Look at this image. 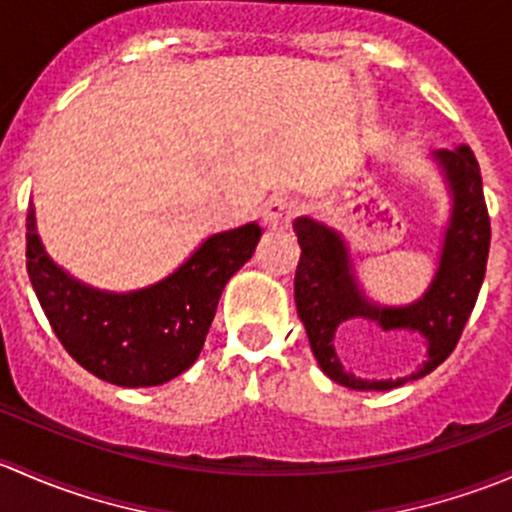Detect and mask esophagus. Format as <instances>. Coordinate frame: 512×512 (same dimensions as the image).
I'll list each match as a JSON object with an SVG mask.
<instances>
[{
  "instance_id": "1",
  "label": "esophagus",
  "mask_w": 512,
  "mask_h": 512,
  "mask_svg": "<svg viewBox=\"0 0 512 512\" xmlns=\"http://www.w3.org/2000/svg\"><path fill=\"white\" fill-rule=\"evenodd\" d=\"M297 215V203L292 198H272L265 208V223L272 230H287Z\"/></svg>"
}]
</instances>
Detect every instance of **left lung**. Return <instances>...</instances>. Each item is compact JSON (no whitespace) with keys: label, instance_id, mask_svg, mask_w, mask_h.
<instances>
[{"label":"left lung","instance_id":"obj_1","mask_svg":"<svg viewBox=\"0 0 512 512\" xmlns=\"http://www.w3.org/2000/svg\"><path fill=\"white\" fill-rule=\"evenodd\" d=\"M451 193V218L443 230L441 257L421 299L404 307H381L359 287L352 257L337 230L312 218L294 220L299 255L294 302L307 329L309 347L324 374L354 391H389L431 374L461 339L483 285L490 250V218L483 198L478 160L468 146L433 153ZM352 318H369L385 331L406 328L427 342V361L401 380H361L338 359V332Z\"/></svg>","mask_w":512,"mask_h":512}]
</instances>
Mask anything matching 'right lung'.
Masks as SVG:
<instances>
[{"instance_id": "1", "label": "right lung", "mask_w": 512, "mask_h": 512, "mask_svg": "<svg viewBox=\"0 0 512 512\" xmlns=\"http://www.w3.org/2000/svg\"><path fill=\"white\" fill-rule=\"evenodd\" d=\"M262 237L247 223L210 235L173 275L133 292H106L71 277L46 255L27 215V272L64 349L116 386H160L195 364L220 294Z\"/></svg>"}]
</instances>
